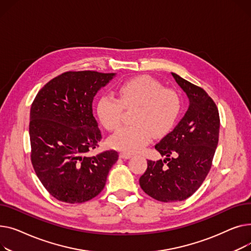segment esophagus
<instances>
[{
  "label": "esophagus",
  "instance_id": "1",
  "mask_svg": "<svg viewBox=\"0 0 251 251\" xmlns=\"http://www.w3.org/2000/svg\"><path fill=\"white\" fill-rule=\"evenodd\" d=\"M120 157H121L122 159L126 160V159H129V158L131 157V155H130V154H127V153H124V152H122V153L120 154Z\"/></svg>",
  "mask_w": 251,
  "mask_h": 251
}]
</instances>
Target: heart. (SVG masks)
<instances>
[{"label":"heart","mask_w":251,"mask_h":251,"mask_svg":"<svg viewBox=\"0 0 251 251\" xmlns=\"http://www.w3.org/2000/svg\"><path fill=\"white\" fill-rule=\"evenodd\" d=\"M180 95L165 88L151 76L142 75L126 80L117 89V98L104 94L99 97L98 119L108 131L117 130L123 122L124 109L132 110V126L111 136L108 144L124 153L141 152L152 139L167 135L181 112Z\"/></svg>","instance_id":"b5f03b06"}]
</instances>
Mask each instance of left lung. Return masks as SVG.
<instances>
[{
	"instance_id": "8db88e82",
	"label": "left lung",
	"mask_w": 251,
	"mask_h": 251,
	"mask_svg": "<svg viewBox=\"0 0 251 251\" xmlns=\"http://www.w3.org/2000/svg\"><path fill=\"white\" fill-rule=\"evenodd\" d=\"M172 76L186 93L189 106L179 124L155 146L166 158L148 160L140 177L145 193L163 202L184 201L202 184L212 167L220 128L219 111L208 93L174 73Z\"/></svg>"
}]
</instances>
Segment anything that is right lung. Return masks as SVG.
Segmentation results:
<instances>
[{
    "instance_id": "right-lung-1",
    "label": "right lung",
    "mask_w": 251,
    "mask_h": 251,
    "mask_svg": "<svg viewBox=\"0 0 251 251\" xmlns=\"http://www.w3.org/2000/svg\"><path fill=\"white\" fill-rule=\"evenodd\" d=\"M115 75L69 71L44 85L30 109L31 163L57 201L81 203L98 196L119 159L114 150L89 156L102 139L93 116V98Z\"/></svg>"
}]
</instances>
